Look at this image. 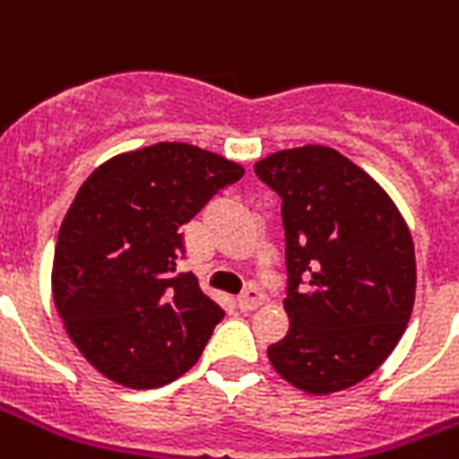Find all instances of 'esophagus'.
<instances>
[{"label": "esophagus", "instance_id": "1", "mask_svg": "<svg viewBox=\"0 0 459 459\" xmlns=\"http://www.w3.org/2000/svg\"><path fill=\"white\" fill-rule=\"evenodd\" d=\"M265 302V295H263V290L255 288V285H248L246 292L238 298V307L243 312H253V309H258L260 305Z\"/></svg>", "mask_w": 459, "mask_h": 459}]
</instances>
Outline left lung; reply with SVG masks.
<instances>
[{
  "instance_id": "1",
  "label": "left lung",
  "mask_w": 459,
  "mask_h": 459,
  "mask_svg": "<svg viewBox=\"0 0 459 459\" xmlns=\"http://www.w3.org/2000/svg\"><path fill=\"white\" fill-rule=\"evenodd\" d=\"M280 196L290 332L270 364L307 394H334L384 364L411 319L415 253L394 201L337 150L309 144L255 164Z\"/></svg>"
}]
</instances>
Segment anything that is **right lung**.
Here are the masks:
<instances>
[{
	"instance_id": "obj_1",
	"label": "right lung",
	"mask_w": 459,
	"mask_h": 459,
	"mask_svg": "<svg viewBox=\"0 0 459 459\" xmlns=\"http://www.w3.org/2000/svg\"><path fill=\"white\" fill-rule=\"evenodd\" d=\"M243 167L184 142L127 152L85 179L54 255V299L91 364L130 388L186 374L223 319L194 273L184 230Z\"/></svg>"
}]
</instances>
